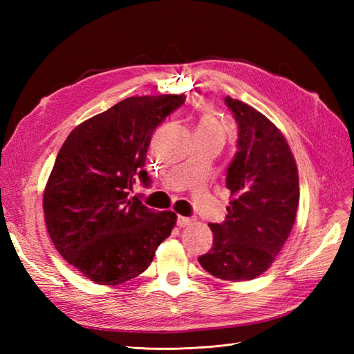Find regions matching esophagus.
<instances>
[{
  "label": "esophagus",
  "mask_w": 354,
  "mask_h": 354,
  "mask_svg": "<svg viewBox=\"0 0 354 354\" xmlns=\"http://www.w3.org/2000/svg\"><path fill=\"white\" fill-rule=\"evenodd\" d=\"M176 223H178V227L184 228V227H189V225L192 223V219H190V217H185V216H178Z\"/></svg>",
  "instance_id": "34e87169"
}]
</instances>
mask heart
<instances>
[{
  "instance_id": "obj_1",
  "label": "heart",
  "mask_w": 354,
  "mask_h": 354,
  "mask_svg": "<svg viewBox=\"0 0 354 354\" xmlns=\"http://www.w3.org/2000/svg\"><path fill=\"white\" fill-rule=\"evenodd\" d=\"M196 135L217 140V141H221L222 145L225 141V137H227L223 126L217 122L213 115H202L199 118V122L196 124Z\"/></svg>"
}]
</instances>
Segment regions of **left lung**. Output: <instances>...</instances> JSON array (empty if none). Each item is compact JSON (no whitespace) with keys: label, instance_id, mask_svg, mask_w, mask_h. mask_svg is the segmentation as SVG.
Instances as JSON below:
<instances>
[{"label":"left lung","instance_id":"1","mask_svg":"<svg viewBox=\"0 0 354 354\" xmlns=\"http://www.w3.org/2000/svg\"><path fill=\"white\" fill-rule=\"evenodd\" d=\"M239 126V152L228 165L227 219L209 223L214 242L201 255L207 272L228 281L261 275L288 240L299 204L298 169L283 132L250 104L227 97Z\"/></svg>","mask_w":354,"mask_h":354}]
</instances>
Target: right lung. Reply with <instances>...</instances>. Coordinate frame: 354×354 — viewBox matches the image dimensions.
Masks as SVG:
<instances>
[{
    "label": "right lung",
    "instance_id": "1",
    "mask_svg": "<svg viewBox=\"0 0 354 354\" xmlns=\"http://www.w3.org/2000/svg\"><path fill=\"white\" fill-rule=\"evenodd\" d=\"M184 94L129 97L74 127L44 190L45 225L62 257L95 284L115 286L150 266L175 228L173 212H153L129 196L155 127Z\"/></svg>",
    "mask_w": 354,
    "mask_h": 354
}]
</instances>
